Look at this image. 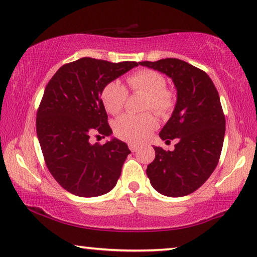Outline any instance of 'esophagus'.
Here are the masks:
<instances>
[{
  "mask_svg": "<svg viewBox=\"0 0 257 257\" xmlns=\"http://www.w3.org/2000/svg\"><path fill=\"white\" fill-rule=\"evenodd\" d=\"M129 149L133 153L134 152H137L138 151V146H137V145H135V144H129Z\"/></svg>",
  "mask_w": 257,
  "mask_h": 257,
  "instance_id": "esophagus-1",
  "label": "esophagus"
}]
</instances>
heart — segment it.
I'll return each mask as SVG.
<instances>
[{
    "label": "heart",
    "mask_w": 257,
    "mask_h": 257,
    "mask_svg": "<svg viewBox=\"0 0 257 257\" xmlns=\"http://www.w3.org/2000/svg\"><path fill=\"white\" fill-rule=\"evenodd\" d=\"M130 91L146 95L144 110H154L165 115L173 110L175 94L166 87L165 77L160 72L151 68H143L127 77ZM105 110L111 114H118L123 110L128 100V90L118 81L106 84L101 93ZM157 127V120L152 112L141 115L123 114L115 120L113 129L116 136L122 141L137 144L147 138Z\"/></svg>",
    "instance_id": "obj_1"
}]
</instances>
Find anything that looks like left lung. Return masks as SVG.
<instances>
[{
	"mask_svg": "<svg viewBox=\"0 0 257 257\" xmlns=\"http://www.w3.org/2000/svg\"><path fill=\"white\" fill-rule=\"evenodd\" d=\"M139 64L166 74L177 91L175 109L160 133L163 141L177 144L172 152L154 147L147 176L157 192L184 197L209 179L220 158L226 120L218 91L206 72L181 59Z\"/></svg>",
	"mask_w": 257,
	"mask_h": 257,
	"instance_id": "left-lung-1",
	"label": "left lung"
}]
</instances>
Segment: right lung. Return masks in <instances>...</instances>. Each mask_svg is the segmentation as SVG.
I'll list each match as a JSON object with an SVG mask.
<instances>
[{"mask_svg":"<svg viewBox=\"0 0 257 257\" xmlns=\"http://www.w3.org/2000/svg\"><path fill=\"white\" fill-rule=\"evenodd\" d=\"M136 66L83 57L63 65L45 88L36 119L41 152L54 179L77 197H99L118 182L127 144L116 138L91 144V137L112 134L102 90Z\"/></svg>","mask_w":257,"mask_h":257,"instance_id":"right-lung-1","label":"right lung"}]
</instances>
